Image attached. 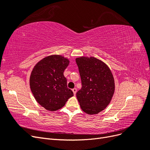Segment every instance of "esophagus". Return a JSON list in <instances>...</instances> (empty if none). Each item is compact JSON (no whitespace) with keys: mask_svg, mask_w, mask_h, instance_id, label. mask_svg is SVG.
Masks as SVG:
<instances>
[{"mask_svg":"<svg viewBox=\"0 0 150 150\" xmlns=\"http://www.w3.org/2000/svg\"><path fill=\"white\" fill-rule=\"evenodd\" d=\"M72 92H73V93H74V95H76V93L77 92V89L74 88V89H72Z\"/></svg>","mask_w":150,"mask_h":150,"instance_id":"obj_1","label":"esophagus"}]
</instances>
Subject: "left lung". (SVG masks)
I'll use <instances>...</instances> for the list:
<instances>
[{"label":"left lung","mask_w":150,"mask_h":150,"mask_svg":"<svg viewBox=\"0 0 150 150\" xmlns=\"http://www.w3.org/2000/svg\"><path fill=\"white\" fill-rule=\"evenodd\" d=\"M82 88L76 93L81 108L89 115L98 114L110 104L115 93V80L105 63L94 57L76 59Z\"/></svg>","instance_id":"1"}]
</instances>
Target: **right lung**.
Instances as JSON below:
<instances>
[{"mask_svg":"<svg viewBox=\"0 0 150 150\" xmlns=\"http://www.w3.org/2000/svg\"><path fill=\"white\" fill-rule=\"evenodd\" d=\"M69 63V60L62 56H49L38 62L31 72V91L37 102L47 110H59L74 96L67 88L64 76Z\"/></svg>","mask_w":150,"mask_h":150,"instance_id":"right-lung-1","label":"right lung"}]
</instances>
